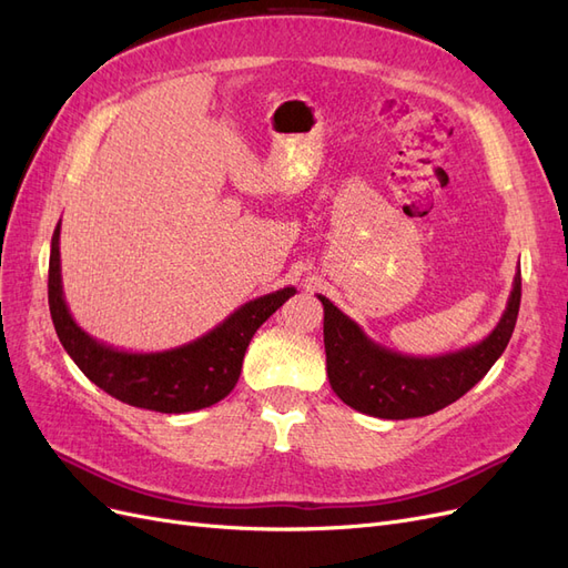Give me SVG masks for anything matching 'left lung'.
Wrapping results in <instances>:
<instances>
[{"label": "left lung", "instance_id": "left-lung-1", "mask_svg": "<svg viewBox=\"0 0 568 568\" xmlns=\"http://www.w3.org/2000/svg\"><path fill=\"white\" fill-rule=\"evenodd\" d=\"M326 374L338 398L379 419L426 417L459 400L495 365L511 338L521 305V272L495 329L469 348L438 357H412L374 343L359 324L324 296Z\"/></svg>", "mask_w": 568, "mask_h": 568}]
</instances>
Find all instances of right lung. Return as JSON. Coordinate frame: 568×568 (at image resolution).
Masks as SVG:
<instances>
[{
	"mask_svg": "<svg viewBox=\"0 0 568 568\" xmlns=\"http://www.w3.org/2000/svg\"><path fill=\"white\" fill-rule=\"evenodd\" d=\"M59 236L61 222L51 236L49 255V313L59 341L92 384L132 407L182 415L220 403L239 382L257 326L296 294L294 286H284L253 298L209 334L178 348L161 353L118 351L80 329L71 317L61 284Z\"/></svg>",
	"mask_w": 568,
	"mask_h": 568,
	"instance_id": "right-lung-1",
	"label": "right lung"
}]
</instances>
